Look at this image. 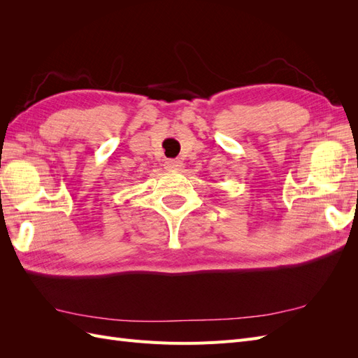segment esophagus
Wrapping results in <instances>:
<instances>
[{"label": "esophagus", "mask_w": 358, "mask_h": 358, "mask_svg": "<svg viewBox=\"0 0 358 358\" xmlns=\"http://www.w3.org/2000/svg\"><path fill=\"white\" fill-rule=\"evenodd\" d=\"M182 167V161L180 159H169L166 162V169L167 170H179Z\"/></svg>", "instance_id": "esophagus-1"}]
</instances>
